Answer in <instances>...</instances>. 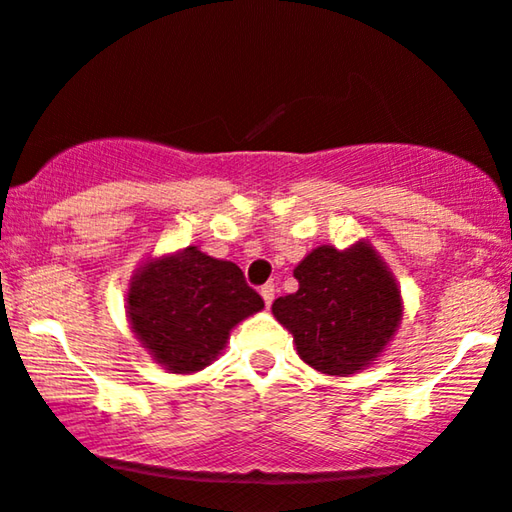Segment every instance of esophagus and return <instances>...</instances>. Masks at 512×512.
<instances>
[{
	"label": "esophagus",
	"instance_id": "esophagus-1",
	"mask_svg": "<svg viewBox=\"0 0 512 512\" xmlns=\"http://www.w3.org/2000/svg\"><path fill=\"white\" fill-rule=\"evenodd\" d=\"M260 295H262V299H264V304H267V306H271V302H274V295H276V288H274V285H271V283H267V285H262Z\"/></svg>",
	"mask_w": 512,
	"mask_h": 512
}]
</instances>
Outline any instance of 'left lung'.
I'll use <instances>...</instances> for the list:
<instances>
[{
    "label": "left lung",
    "mask_w": 512,
    "mask_h": 512,
    "mask_svg": "<svg viewBox=\"0 0 512 512\" xmlns=\"http://www.w3.org/2000/svg\"><path fill=\"white\" fill-rule=\"evenodd\" d=\"M299 290L271 311L295 337L304 363L323 374H353L391 342L403 318L400 290L370 245L339 252L320 245L297 264Z\"/></svg>",
    "instance_id": "8db88e82"
}]
</instances>
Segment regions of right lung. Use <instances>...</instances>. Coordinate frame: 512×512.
I'll list each match as a JSON object with an SVG mask.
<instances>
[{
  "instance_id": "add662e5",
  "label": "right lung",
  "mask_w": 512,
  "mask_h": 512,
  "mask_svg": "<svg viewBox=\"0 0 512 512\" xmlns=\"http://www.w3.org/2000/svg\"><path fill=\"white\" fill-rule=\"evenodd\" d=\"M262 306L234 262L196 248L145 264L128 292L133 332L156 363L177 374L213 363L231 327Z\"/></svg>"
}]
</instances>
